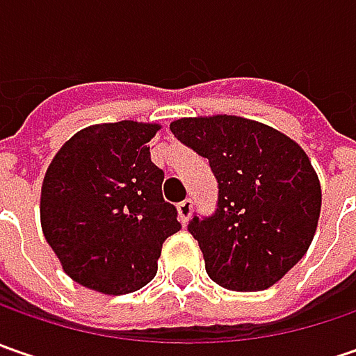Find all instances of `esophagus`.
<instances>
[{
    "label": "esophagus",
    "instance_id": "34e87169",
    "mask_svg": "<svg viewBox=\"0 0 356 356\" xmlns=\"http://www.w3.org/2000/svg\"><path fill=\"white\" fill-rule=\"evenodd\" d=\"M176 210H178V218H180V222H182V224H188V220H190V216H192V200H184V202H180Z\"/></svg>",
    "mask_w": 356,
    "mask_h": 356
}]
</instances>
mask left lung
Segmentation results:
<instances>
[{
    "instance_id": "8db88e82",
    "label": "left lung",
    "mask_w": 356,
    "mask_h": 356,
    "mask_svg": "<svg viewBox=\"0 0 356 356\" xmlns=\"http://www.w3.org/2000/svg\"><path fill=\"white\" fill-rule=\"evenodd\" d=\"M172 134L210 160L218 208L190 222L210 280L232 291H264L305 255L321 213L311 160L287 134L234 115L188 117Z\"/></svg>"
}]
</instances>
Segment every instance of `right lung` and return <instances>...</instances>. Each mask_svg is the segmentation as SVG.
I'll list each match as a JSON object with an SVG mask.
<instances>
[{"instance_id": "1", "label": "right lung", "mask_w": 356, "mask_h": 356, "mask_svg": "<svg viewBox=\"0 0 356 356\" xmlns=\"http://www.w3.org/2000/svg\"><path fill=\"white\" fill-rule=\"evenodd\" d=\"M156 122H103L79 130L51 160L41 186V227L63 271L104 295L154 280L164 239L180 232L150 160Z\"/></svg>"}]
</instances>
